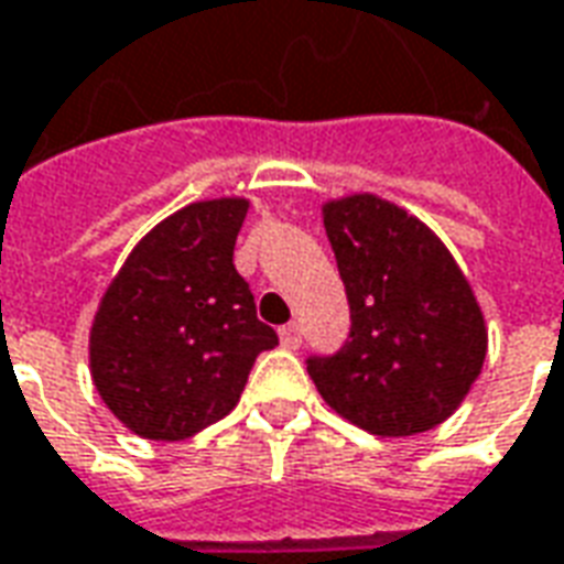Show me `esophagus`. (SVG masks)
<instances>
[{"label": "esophagus", "mask_w": 564, "mask_h": 564, "mask_svg": "<svg viewBox=\"0 0 564 564\" xmlns=\"http://www.w3.org/2000/svg\"><path fill=\"white\" fill-rule=\"evenodd\" d=\"M281 345L286 350L302 348V329H299L295 323H286V326H281Z\"/></svg>", "instance_id": "1"}]
</instances>
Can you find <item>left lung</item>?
I'll list each match as a JSON object with an SVG mask.
<instances>
[{"label": "left lung", "instance_id": "obj_1", "mask_svg": "<svg viewBox=\"0 0 564 564\" xmlns=\"http://www.w3.org/2000/svg\"><path fill=\"white\" fill-rule=\"evenodd\" d=\"M350 305L348 341L311 354V381L341 419L378 436L446 421L486 360L470 283L431 228L376 195L323 207Z\"/></svg>", "mask_w": 564, "mask_h": 564}]
</instances>
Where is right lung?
<instances>
[{
  "mask_svg": "<svg viewBox=\"0 0 564 564\" xmlns=\"http://www.w3.org/2000/svg\"><path fill=\"white\" fill-rule=\"evenodd\" d=\"M247 200L188 204L133 247L90 326V376L145 440H186L226 419L278 333L235 269Z\"/></svg>",
  "mask_w": 564,
  "mask_h": 564,
  "instance_id": "1",
  "label": "right lung"
}]
</instances>
